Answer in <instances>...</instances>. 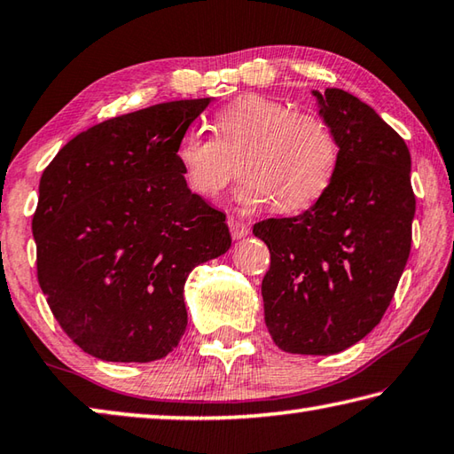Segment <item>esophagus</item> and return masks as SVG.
I'll return each instance as SVG.
<instances>
[{"label":"esophagus","mask_w":454,"mask_h":454,"mask_svg":"<svg viewBox=\"0 0 454 454\" xmlns=\"http://www.w3.org/2000/svg\"><path fill=\"white\" fill-rule=\"evenodd\" d=\"M228 226H230V234H232L234 240H240V238L250 234V226L246 224V222H242V220L230 218L228 220Z\"/></svg>","instance_id":"1"}]
</instances>
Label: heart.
<instances>
[{
  "label": "heart",
  "mask_w": 454,
  "mask_h": 454,
  "mask_svg": "<svg viewBox=\"0 0 454 454\" xmlns=\"http://www.w3.org/2000/svg\"><path fill=\"white\" fill-rule=\"evenodd\" d=\"M212 129L214 135L188 130L176 146L184 183L200 199H218L238 167L244 175L238 200L248 210L274 202L279 212L308 210L333 183L340 145L317 114L242 95L216 113Z\"/></svg>",
  "instance_id": "1"
}]
</instances>
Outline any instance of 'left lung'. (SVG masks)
<instances>
[{
  "label": "left lung",
  "mask_w": 454,
  "mask_h": 454,
  "mask_svg": "<svg viewBox=\"0 0 454 454\" xmlns=\"http://www.w3.org/2000/svg\"><path fill=\"white\" fill-rule=\"evenodd\" d=\"M340 145L329 191L300 216L254 224L266 242L263 319L282 351L332 356L389 308L411 252L415 194L405 141L348 90H313Z\"/></svg>",
  "instance_id": "8db88e82"
}]
</instances>
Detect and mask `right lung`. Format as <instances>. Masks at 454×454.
Instances as JSON below:
<instances>
[{
  "mask_svg": "<svg viewBox=\"0 0 454 454\" xmlns=\"http://www.w3.org/2000/svg\"><path fill=\"white\" fill-rule=\"evenodd\" d=\"M208 103H160L98 122L41 175L31 222L37 279L89 356L167 357L188 324V274L232 244L226 214L191 192L176 162L180 138Z\"/></svg>",
  "mask_w": 454,
  "mask_h": 454,
  "instance_id": "add662e5",
  "label": "right lung"
}]
</instances>
